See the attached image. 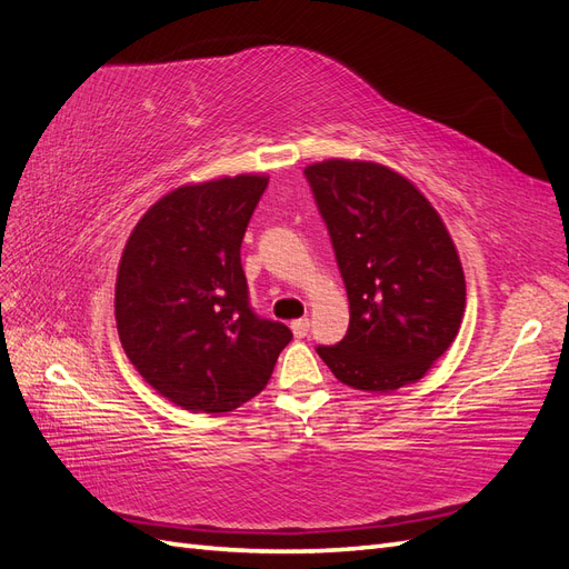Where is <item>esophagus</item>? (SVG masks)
Wrapping results in <instances>:
<instances>
[{"label":"esophagus","instance_id":"obj_1","mask_svg":"<svg viewBox=\"0 0 569 569\" xmlns=\"http://www.w3.org/2000/svg\"><path fill=\"white\" fill-rule=\"evenodd\" d=\"M308 330H311V320H308V318H299V320L291 322V332H295V337H299V339L306 337Z\"/></svg>","mask_w":569,"mask_h":569}]
</instances>
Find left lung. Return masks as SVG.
<instances>
[{
	"instance_id": "1",
	"label": "left lung",
	"mask_w": 569,
	"mask_h": 569,
	"mask_svg": "<svg viewBox=\"0 0 569 569\" xmlns=\"http://www.w3.org/2000/svg\"><path fill=\"white\" fill-rule=\"evenodd\" d=\"M349 295V330L318 356L339 382L389 393L418 382L465 313L453 239L420 189L375 161L306 166Z\"/></svg>"
}]
</instances>
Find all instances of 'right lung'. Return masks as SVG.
Wrapping results in <instances>:
<instances>
[{
    "label": "right lung",
    "instance_id": "obj_1",
    "mask_svg": "<svg viewBox=\"0 0 569 569\" xmlns=\"http://www.w3.org/2000/svg\"><path fill=\"white\" fill-rule=\"evenodd\" d=\"M266 176L182 184L130 232L116 278V325L130 363L168 401L228 412L261 393L291 341L258 318L239 247Z\"/></svg>",
    "mask_w": 569,
    "mask_h": 569
}]
</instances>
